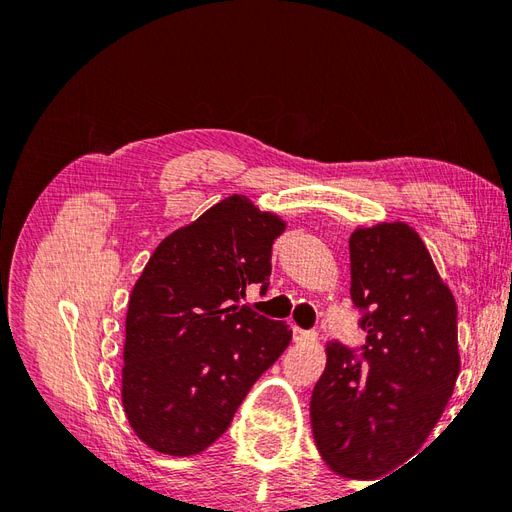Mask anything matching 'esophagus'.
<instances>
[{"mask_svg": "<svg viewBox=\"0 0 512 512\" xmlns=\"http://www.w3.org/2000/svg\"><path fill=\"white\" fill-rule=\"evenodd\" d=\"M292 339H294V342H312V339H316V333L294 327L292 329Z\"/></svg>", "mask_w": 512, "mask_h": 512, "instance_id": "obj_1", "label": "esophagus"}]
</instances>
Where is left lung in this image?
<instances>
[{
	"mask_svg": "<svg viewBox=\"0 0 512 512\" xmlns=\"http://www.w3.org/2000/svg\"><path fill=\"white\" fill-rule=\"evenodd\" d=\"M350 297L363 314L365 346L356 356L327 344L309 414L327 466L374 480L414 459L453 395L457 305L423 239L404 222L352 232Z\"/></svg>",
	"mask_w": 512,
	"mask_h": 512,
	"instance_id": "left-lung-1",
	"label": "left lung"
}]
</instances>
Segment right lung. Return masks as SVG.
I'll use <instances>...</instances> for the list:
<instances>
[{"instance_id": "right-lung-1", "label": "right lung", "mask_w": 512, "mask_h": 512, "mask_svg": "<svg viewBox=\"0 0 512 512\" xmlns=\"http://www.w3.org/2000/svg\"><path fill=\"white\" fill-rule=\"evenodd\" d=\"M284 228L282 218L232 194L168 235L136 280L121 401L130 427L153 451H205L288 348L284 320L237 307L247 286L267 292L271 247Z\"/></svg>"}]
</instances>
